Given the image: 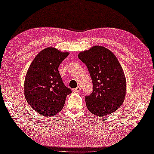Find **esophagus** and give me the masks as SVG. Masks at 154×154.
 Instances as JSON below:
<instances>
[{"instance_id":"34e87169","label":"esophagus","mask_w":154,"mask_h":154,"mask_svg":"<svg viewBox=\"0 0 154 154\" xmlns=\"http://www.w3.org/2000/svg\"><path fill=\"white\" fill-rule=\"evenodd\" d=\"M74 92H76V93H79V92H80L81 91V88H80V87H77L76 88H75V89H74V90H73Z\"/></svg>"}]
</instances>
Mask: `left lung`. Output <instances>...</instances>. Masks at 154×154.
<instances>
[{
  "mask_svg": "<svg viewBox=\"0 0 154 154\" xmlns=\"http://www.w3.org/2000/svg\"><path fill=\"white\" fill-rule=\"evenodd\" d=\"M78 56L86 65L93 81V93L85 97L87 109L97 116L117 110L125 99L126 80L114 54L104 47L95 45Z\"/></svg>",
  "mask_w": 154,
  "mask_h": 154,
  "instance_id": "8db88e82",
  "label": "left lung"
}]
</instances>
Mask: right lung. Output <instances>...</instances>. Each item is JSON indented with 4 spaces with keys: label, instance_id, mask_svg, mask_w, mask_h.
I'll return each mask as SVG.
<instances>
[{
    "label": "right lung",
    "instance_id": "obj_1",
    "mask_svg": "<svg viewBox=\"0 0 154 154\" xmlns=\"http://www.w3.org/2000/svg\"><path fill=\"white\" fill-rule=\"evenodd\" d=\"M69 54L54 47L39 52L25 76L24 93L28 104L37 113L51 117L63 109L71 90L62 81L58 67Z\"/></svg>",
    "mask_w": 154,
    "mask_h": 154
}]
</instances>
